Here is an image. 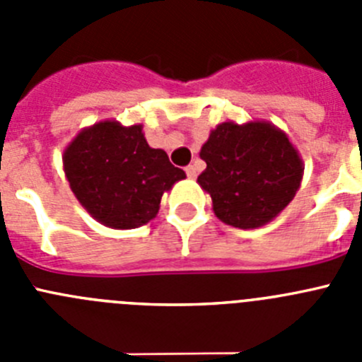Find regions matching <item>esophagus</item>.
I'll return each instance as SVG.
<instances>
[{"mask_svg": "<svg viewBox=\"0 0 362 362\" xmlns=\"http://www.w3.org/2000/svg\"><path fill=\"white\" fill-rule=\"evenodd\" d=\"M185 170H187V175L190 179H196L197 177V168L194 165H188L187 168H185Z\"/></svg>", "mask_w": 362, "mask_h": 362, "instance_id": "obj_1", "label": "esophagus"}]
</instances>
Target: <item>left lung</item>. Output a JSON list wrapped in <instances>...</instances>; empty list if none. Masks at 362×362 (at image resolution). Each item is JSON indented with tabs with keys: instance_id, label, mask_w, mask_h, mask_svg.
Returning a JSON list of instances; mask_svg holds the SVG:
<instances>
[{
	"instance_id": "8db88e82",
	"label": "left lung",
	"mask_w": 362,
	"mask_h": 362,
	"mask_svg": "<svg viewBox=\"0 0 362 362\" xmlns=\"http://www.w3.org/2000/svg\"><path fill=\"white\" fill-rule=\"evenodd\" d=\"M206 163L197 177L212 197L214 214L235 228H259L296 197L303 159L288 136L268 121L217 124L201 146Z\"/></svg>"
}]
</instances>
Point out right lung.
<instances>
[{
  "label": "right lung",
  "mask_w": 362,
  "mask_h": 362,
  "mask_svg": "<svg viewBox=\"0 0 362 362\" xmlns=\"http://www.w3.org/2000/svg\"><path fill=\"white\" fill-rule=\"evenodd\" d=\"M70 190L108 228L129 230L158 216L165 192L187 177L165 150L150 148L143 124L114 119L83 129L63 152Z\"/></svg>",
  "instance_id": "right-lung-1"
}]
</instances>
